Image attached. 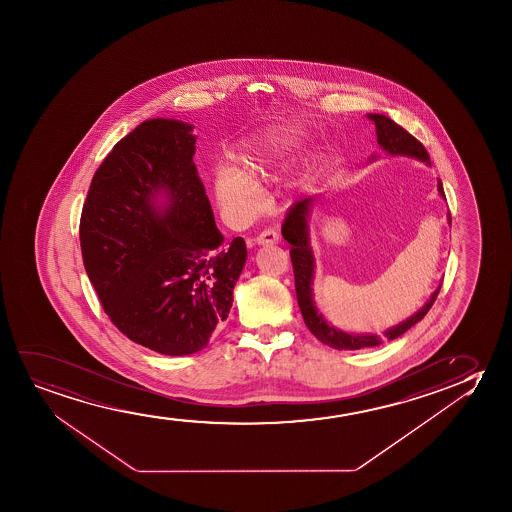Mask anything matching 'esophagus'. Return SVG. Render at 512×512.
Here are the masks:
<instances>
[{
  "label": "esophagus",
  "mask_w": 512,
  "mask_h": 512,
  "mask_svg": "<svg viewBox=\"0 0 512 512\" xmlns=\"http://www.w3.org/2000/svg\"><path fill=\"white\" fill-rule=\"evenodd\" d=\"M278 239H280V234L274 231V229H264V231L260 232L259 236L255 238V243H257V245H274V243H278Z\"/></svg>",
  "instance_id": "esophagus-1"
}]
</instances>
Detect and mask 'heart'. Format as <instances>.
<instances>
[{
    "label": "heart",
    "mask_w": 512,
    "mask_h": 512,
    "mask_svg": "<svg viewBox=\"0 0 512 512\" xmlns=\"http://www.w3.org/2000/svg\"><path fill=\"white\" fill-rule=\"evenodd\" d=\"M301 136V131L294 127L274 131L259 147L239 159V171L234 168L220 169L215 176V192L224 210L234 217H248L255 208V189L252 183L259 182L267 175L266 169L271 157L295 147Z\"/></svg>",
    "instance_id": "heart-1"
}]
</instances>
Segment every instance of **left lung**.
<instances>
[{
	"label": "left lung",
	"instance_id": "8db88e82",
	"mask_svg": "<svg viewBox=\"0 0 512 512\" xmlns=\"http://www.w3.org/2000/svg\"><path fill=\"white\" fill-rule=\"evenodd\" d=\"M367 117L376 124L378 143L388 154L409 155V157L430 164V155H428L425 147L414 138L413 134L407 133L404 127H400L397 122H393L392 119H388L385 115H379V113H367ZM437 189H439V194L442 197H446L444 196L441 180H439ZM311 203H313V197H306L302 201H297L288 210L283 227H281V234L290 245V259H292V266H294L297 302H299L304 323L313 332V336L318 341H322L323 344H329L330 348H336V350H362V348H372V346H379L385 341L397 339L420 320H423L430 308L434 306L441 287L435 290L434 295L430 297V301L416 315L407 318L406 322L399 323L397 327L385 330L383 336H378V334H348V332L336 329V327H332V325L325 322V318L318 313L315 301H313V294H311L315 259H313V252H311V246H309L308 222H306ZM449 224H451V215H449Z\"/></svg>",
	"mask_w": 512,
	"mask_h": 512
}]
</instances>
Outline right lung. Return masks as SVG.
Masks as SVG:
<instances>
[{"label": "right lung", "instance_id": "obj_1", "mask_svg": "<svg viewBox=\"0 0 512 512\" xmlns=\"http://www.w3.org/2000/svg\"><path fill=\"white\" fill-rule=\"evenodd\" d=\"M192 129L152 119L127 134L92 176L80 217L85 271L108 318L134 343L178 357L210 343L246 260L245 239L227 241L215 225Z\"/></svg>", "mask_w": 512, "mask_h": 512}]
</instances>
